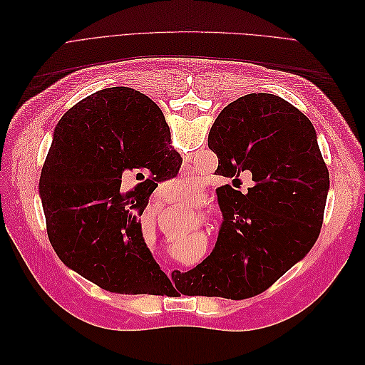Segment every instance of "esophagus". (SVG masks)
Returning a JSON list of instances; mask_svg holds the SVG:
<instances>
[{
	"label": "esophagus",
	"mask_w": 365,
	"mask_h": 365,
	"mask_svg": "<svg viewBox=\"0 0 365 365\" xmlns=\"http://www.w3.org/2000/svg\"><path fill=\"white\" fill-rule=\"evenodd\" d=\"M164 197H165V201H172L170 196H164Z\"/></svg>",
	"instance_id": "1"
}]
</instances>
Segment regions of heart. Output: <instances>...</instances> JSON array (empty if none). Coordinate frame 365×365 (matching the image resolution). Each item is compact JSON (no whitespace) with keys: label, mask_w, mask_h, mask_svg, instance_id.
I'll use <instances>...</instances> for the list:
<instances>
[{"label":"heart","mask_w":365,"mask_h":365,"mask_svg":"<svg viewBox=\"0 0 365 365\" xmlns=\"http://www.w3.org/2000/svg\"><path fill=\"white\" fill-rule=\"evenodd\" d=\"M170 192L176 197H195L201 192V182L195 175H180L170 181Z\"/></svg>","instance_id":"heart-1"}]
</instances>
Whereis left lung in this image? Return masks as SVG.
Wrapping results in <instances>:
<instances>
[{"instance_id":"8db88e82","label":"left lung","mask_w":365,"mask_h":365,"mask_svg":"<svg viewBox=\"0 0 365 365\" xmlns=\"http://www.w3.org/2000/svg\"><path fill=\"white\" fill-rule=\"evenodd\" d=\"M138 96L148 115L165 126L157 103ZM208 148L219 175L236 181L251 172L256 185L247 195L219 187L224 222L215 250L173 282L185 295L244 300L268 289L315 245L329 172L311 120L274 94L252 93L227 105L210 129Z\"/></svg>"}]
</instances>
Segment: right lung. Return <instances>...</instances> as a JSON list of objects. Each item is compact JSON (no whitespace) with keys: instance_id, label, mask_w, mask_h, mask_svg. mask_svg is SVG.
I'll use <instances>...</instances> for the list:
<instances>
[{"instance_id":"1","label":"right lung","mask_w":365,"mask_h":365,"mask_svg":"<svg viewBox=\"0 0 365 365\" xmlns=\"http://www.w3.org/2000/svg\"><path fill=\"white\" fill-rule=\"evenodd\" d=\"M138 94L114 86L76 103L54 128L39 180L58 257L115 294H150L169 280L145 244L138 216L155 181L173 178L180 165L169 128L148 115ZM129 173L145 181L121 192Z\"/></svg>"}]
</instances>
